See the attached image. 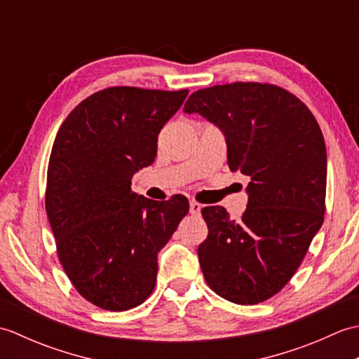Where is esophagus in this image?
Returning <instances> with one entry per match:
<instances>
[{"label": "esophagus", "instance_id": "34e87169", "mask_svg": "<svg viewBox=\"0 0 359 359\" xmlns=\"http://www.w3.org/2000/svg\"><path fill=\"white\" fill-rule=\"evenodd\" d=\"M201 210H202V205L199 202H196V201L189 202V212H191L193 216H199Z\"/></svg>", "mask_w": 359, "mask_h": 359}]
</instances>
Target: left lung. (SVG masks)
<instances>
[{"mask_svg":"<svg viewBox=\"0 0 359 359\" xmlns=\"http://www.w3.org/2000/svg\"><path fill=\"white\" fill-rule=\"evenodd\" d=\"M187 114H201L226 139L231 171L250 177L247 210L231 220L222 207H205L208 236L201 269L212 292L253 306L280 292L323 225L327 152L310 109L269 83H231L196 90Z\"/></svg>","mask_w":359,"mask_h":359,"instance_id":"left-lung-1","label":"left lung"}]
</instances>
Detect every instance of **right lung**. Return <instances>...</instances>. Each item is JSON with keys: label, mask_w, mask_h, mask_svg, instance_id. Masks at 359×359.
<instances>
[{"label": "right lung", "mask_w": 359, "mask_h": 359, "mask_svg": "<svg viewBox=\"0 0 359 359\" xmlns=\"http://www.w3.org/2000/svg\"><path fill=\"white\" fill-rule=\"evenodd\" d=\"M187 89L114 86L88 97L53 142L46 212L60 262L86 301L109 311L140 306L152 293L157 253L189 210L184 196L156 202L131 189L157 156L160 129Z\"/></svg>", "instance_id": "right-lung-1"}]
</instances>
